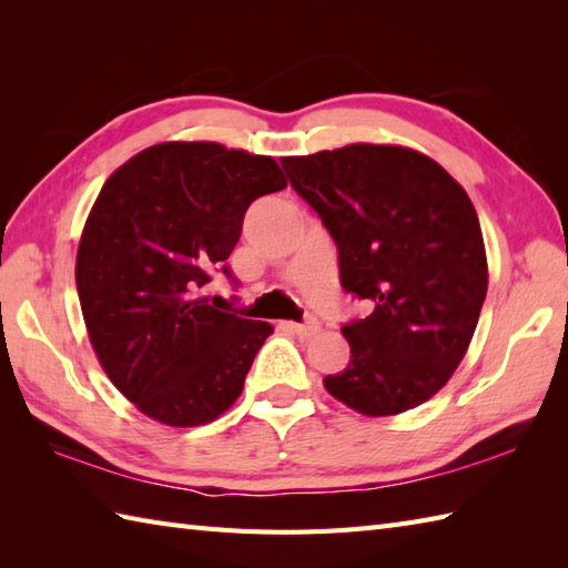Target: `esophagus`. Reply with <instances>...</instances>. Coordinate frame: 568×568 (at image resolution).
<instances>
[{"label":"esophagus","mask_w":568,"mask_h":568,"mask_svg":"<svg viewBox=\"0 0 568 568\" xmlns=\"http://www.w3.org/2000/svg\"><path fill=\"white\" fill-rule=\"evenodd\" d=\"M287 329L291 332H295V334H300V336H315L322 327H320V322L317 320H305V322H287L285 324Z\"/></svg>","instance_id":"obj_1"}]
</instances>
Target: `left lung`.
Instances as JSON below:
<instances>
[{
    "label": "left lung",
    "instance_id": "8db88e82",
    "mask_svg": "<svg viewBox=\"0 0 568 568\" xmlns=\"http://www.w3.org/2000/svg\"><path fill=\"white\" fill-rule=\"evenodd\" d=\"M281 163L334 239L342 287L371 303L342 327L352 358L324 388L368 417L429 400L462 364L488 291L466 190L403 146L352 143Z\"/></svg>",
    "mask_w": 568,
    "mask_h": 568
}]
</instances>
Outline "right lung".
Instances as JSON below:
<instances>
[{
    "mask_svg": "<svg viewBox=\"0 0 568 568\" xmlns=\"http://www.w3.org/2000/svg\"><path fill=\"white\" fill-rule=\"evenodd\" d=\"M285 187L271 155L210 141L136 153L106 180L78 248L75 281L106 376L171 427L220 417L244 388L268 322L197 297L234 251L253 200Z\"/></svg>",
    "mask_w": 568,
    "mask_h": 568,
    "instance_id": "add662e5",
    "label": "right lung"
}]
</instances>
